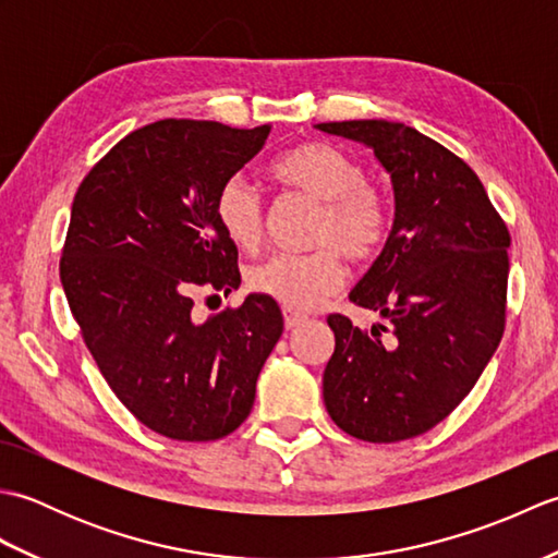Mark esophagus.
<instances>
[{
	"mask_svg": "<svg viewBox=\"0 0 558 558\" xmlns=\"http://www.w3.org/2000/svg\"><path fill=\"white\" fill-rule=\"evenodd\" d=\"M282 316H286V328L292 330L294 326H300L306 322V316L300 312H292V310H282Z\"/></svg>",
	"mask_w": 558,
	"mask_h": 558,
	"instance_id": "34e87169",
	"label": "esophagus"
}]
</instances>
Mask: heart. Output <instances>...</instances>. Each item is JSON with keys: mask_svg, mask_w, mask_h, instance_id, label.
<instances>
[{"mask_svg": "<svg viewBox=\"0 0 558 558\" xmlns=\"http://www.w3.org/2000/svg\"><path fill=\"white\" fill-rule=\"evenodd\" d=\"M280 184L322 204L306 254H276L248 270V288L280 302L292 312H310L333 294L342 278L339 252L350 260L372 258L386 236V208L366 172L340 148L312 141L294 146L270 162ZM216 218L222 234L242 248L256 252L264 240V201L244 177H230L216 196Z\"/></svg>", "mask_w": 558, "mask_h": 558, "instance_id": "heart-1", "label": "heart"}]
</instances>
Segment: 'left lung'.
Here are the masks:
<instances>
[{"instance_id":"left-lung-1","label":"left lung","mask_w":558,"mask_h":558,"mask_svg":"<svg viewBox=\"0 0 558 558\" xmlns=\"http://www.w3.org/2000/svg\"><path fill=\"white\" fill-rule=\"evenodd\" d=\"M316 129L372 148L396 204L384 252L350 292L388 326L366 333L328 316L336 350L324 402L350 436L402 441L448 417L499 348L511 236L480 177L417 129L386 120Z\"/></svg>"}]
</instances>
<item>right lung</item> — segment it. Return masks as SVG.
I'll list each match as a JSON object with an SVG mask.
<instances>
[{
	"label": "right lung",
	"mask_w": 558,
	"mask_h": 558,
	"mask_svg": "<svg viewBox=\"0 0 558 558\" xmlns=\"http://www.w3.org/2000/svg\"><path fill=\"white\" fill-rule=\"evenodd\" d=\"M270 126L160 120L124 136L81 182L59 264L71 314L105 381L174 441H216L254 405L282 336L276 300L194 322L198 288H240L216 196L266 146Z\"/></svg>",
	"instance_id": "add662e5"
}]
</instances>
